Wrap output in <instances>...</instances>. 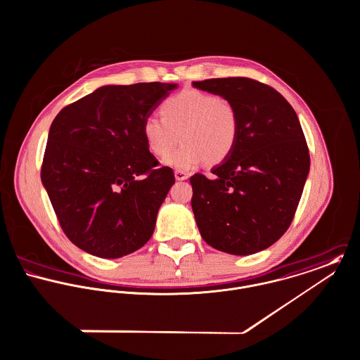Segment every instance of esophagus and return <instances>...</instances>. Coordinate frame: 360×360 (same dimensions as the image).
Returning a JSON list of instances; mask_svg holds the SVG:
<instances>
[{
  "mask_svg": "<svg viewBox=\"0 0 360 360\" xmlns=\"http://www.w3.org/2000/svg\"><path fill=\"white\" fill-rule=\"evenodd\" d=\"M175 178H176L178 181H185V179H188V178H189V175H188L185 171L176 169V171H175Z\"/></svg>",
  "mask_w": 360,
  "mask_h": 360,
  "instance_id": "obj_1",
  "label": "esophagus"
}]
</instances>
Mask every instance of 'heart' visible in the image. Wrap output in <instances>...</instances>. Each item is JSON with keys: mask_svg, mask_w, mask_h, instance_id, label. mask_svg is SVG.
Segmentation results:
<instances>
[{"mask_svg": "<svg viewBox=\"0 0 360 360\" xmlns=\"http://www.w3.org/2000/svg\"><path fill=\"white\" fill-rule=\"evenodd\" d=\"M161 115L144 118L143 136L151 154L164 157L179 140L184 141L164 162L181 171H189L205 161L221 164L233 153L239 141V115L235 105L212 93L186 89L161 107Z\"/></svg>", "mask_w": 360, "mask_h": 360, "instance_id": "heart-1", "label": "heart"}]
</instances>
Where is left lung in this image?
Returning <instances> with one entry per match:
<instances>
[{"label": "left lung", "mask_w": 360, "mask_h": 360, "mask_svg": "<svg viewBox=\"0 0 360 360\" xmlns=\"http://www.w3.org/2000/svg\"><path fill=\"white\" fill-rule=\"evenodd\" d=\"M229 100L239 115V141L214 178L191 176L192 210L202 238L217 250L246 256L287 232L310 168L297 115L271 86L250 77L193 82Z\"/></svg>", "instance_id": "8db88e82"}]
</instances>
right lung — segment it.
I'll use <instances>...</instances> for the list:
<instances>
[{"mask_svg": "<svg viewBox=\"0 0 360 360\" xmlns=\"http://www.w3.org/2000/svg\"><path fill=\"white\" fill-rule=\"evenodd\" d=\"M175 87L160 82L103 86L54 118L41 182L64 233L79 249L118 259L151 238L175 176L148 151L143 121Z\"/></svg>", "mask_w": 360, "mask_h": 360, "instance_id": "obj_1", "label": "right lung"}]
</instances>
